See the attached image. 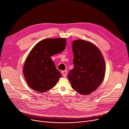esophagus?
Returning <instances> with one entry per match:
<instances>
[{
  "mask_svg": "<svg viewBox=\"0 0 129 129\" xmlns=\"http://www.w3.org/2000/svg\"><path fill=\"white\" fill-rule=\"evenodd\" d=\"M62 74L64 77H66V74H67V71L65 70V71H62Z\"/></svg>",
  "mask_w": 129,
  "mask_h": 129,
  "instance_id": "obj_1",
  "label": "esophagus"
}]
</instances>
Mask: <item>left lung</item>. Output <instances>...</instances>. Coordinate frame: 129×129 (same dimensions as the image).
<instances>
[{
    "label": "left lung",
    "mask_w": 129,
    "mask_h": 129,
    "mask_svg": "<svg viewBox=\"0 0 129 129\" xmlns=\"http://www.w3.org/2000/svg\"><path fill=\"white\" fill-rule=\"evenodd\" d=\"M74 68L68 74L73 88L86 95L95 90L103 82L105 62L98 47L83 40L73 41Z\"/></svg>",
    "instance_id": "8db88e82"
}]
</instances>
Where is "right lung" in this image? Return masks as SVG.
Segmentation results:
<instances>
[{
  "mask_svg": "<svg viewBox=\"0 0 129 129\" xmlns=\"http://www.w3.org/2000/svg\"><path fill=\"white\" fill-rule=\"evenodd\" d=\"M65 47V38L45 39L33 47L23 69L26 82L31 88L44 92L56 85L62 75L51 56L63 52Z\"/></svg>",
  "mask_w": 129,
  "mask_h": 129,
  "instance_id": "obj_1",
  "label": "right lung"
}]
</instances>
